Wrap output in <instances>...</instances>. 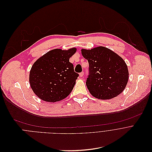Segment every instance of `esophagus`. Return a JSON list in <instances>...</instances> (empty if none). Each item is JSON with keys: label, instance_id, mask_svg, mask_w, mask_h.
<instances>
[{"label": "esophagus", "instance_id": "obj_1", "mask_svg": "<svg viewBox=\"0 0 152 152\" xmlns=\"http://www.w3.org/2000/svg\"><path fill=\"white\" fill-rule=\"evenodd\" d=\"M83 75H84V72H81L80 73V77H82Z\"/></svg>", "mask_w": 152, "mask_h": 152}]
</instances>
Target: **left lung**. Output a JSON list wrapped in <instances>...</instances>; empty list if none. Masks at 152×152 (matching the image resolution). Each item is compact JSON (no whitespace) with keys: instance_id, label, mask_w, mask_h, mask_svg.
Masks as SVG:
<instances>
[{"instance_id":"obj_1","label":"left lung","mask_w":152,"mask_h":152,"mask_svg":"<svg viewBox=\"0 0 152 152\" xmlns=\"http://www.w3.org/2000/svg\"><path fill=\"white\" fill-rule=\"evenodd\" d=\"M89 68L86 86L93 96L110 99L122 93L126 86L129 72L124 59L112 50L98 47L82 49Z\"/></svg>"}]
</instances>
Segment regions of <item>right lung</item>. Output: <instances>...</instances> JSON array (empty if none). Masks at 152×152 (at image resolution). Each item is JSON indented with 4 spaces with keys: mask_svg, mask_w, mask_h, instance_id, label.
Wrapping results in <instances>:
<instances>
[{
    "mask_svg": "<svg viewBox=\"0 0 152 152\" xmlns=\"http://www.w3.org/2000/svg\"><path fill=\"white\" fill-rule=\"evenodd\" d=\"M77 49H54L34 64L29 82L35 95L41 99L54 102L66 98L71 92L79 74L75 72L69 58Z\"/></svg>",
    "mask_w": 152,
    "mask_h": 152,
    "instance_id": "obj_1",
    "label": "right lung"
}]
</instances>
